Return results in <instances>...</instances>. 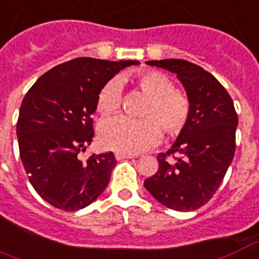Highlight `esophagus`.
I'll list each match as a JSON object with an SVG mask.
<instances>
[{
    "mask_svg": "<svg viewBox=\"0 0 259 259\" xmlns=\"http://www.w3.org/2000/svg\"><path fill=\"white\" fill-rule=\"evenodd\" d=\"M134 155H129V153H122V152H116L115 159L116 160H122V159H133Z\"/></svg>",
    "mask_w": 259,
    "mask_h": 259,
    "instance_id": "esophagus-1",
    "label": "esophagus"
}]
</instances>
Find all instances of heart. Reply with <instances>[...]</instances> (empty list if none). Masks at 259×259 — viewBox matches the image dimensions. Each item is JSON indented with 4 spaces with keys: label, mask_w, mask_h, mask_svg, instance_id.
Wrapping results in <instances>:
<instances>
[{
    "label": "heart",
    "mask_w": 259,
    "mask_h": 259,
    "mask_svg": "<svg viewBox=\"0 0 259 259\" xmlns=\"http://www.w3.org/2000/svg\"><path fill=\"white\" fill-rule=\"evenodd\" d=\"M134 80L151 96L145 119L115 116L104 121L99 130L100 144L107 149L122 153H140L160 143L163 129L169 136H177L187 125L190 116L189 99L174 90L168 76L157 70H145L136 74ZM122 102V82L112 78L106 82L98 95V110L102 114L115 112Z\"/></svg>",
    "instance_id": "1"
}]
</instances>
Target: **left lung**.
<instances>
[{"label":"left lung","instance_id":"8db88e82","mask_svg":"<svg viewBox=\"0 0 259 259\" xmlns=\"http://www.w3.org/2000/svg\"><path fill=\"white\" fill-rule=\"evenodd\" d=\"M149 66L177 74L190 103L186 127L167 153H159V169L144 186L167 208L190 212L205 205L234 159L238 115L226 88L204 69L185 59L147 61ZM177 153L176 160L168 155Z\"/></svg>","mask_w":259,"mask_h":259}]
</instances>
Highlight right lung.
Wrapping results in <instances>:
<instances>
[{
    "label": "right lung",
    "instance_id": "right-lung-1",
    "mask_svg": "<svg viewBox=\"0 0 259 259\" xmlns=\"http://www.w3.org/2000/svg\"><path fill=\"white\" fill-rule=\"evenodd\" d=\"M138 61L84 57L57 65L21 102L16 133L20 157L43 200L66 212L92 204L107 187L116 160L112 152L78 157L92 143L98 95L122 69Z\"/></svg>",
    "mask_w": 259,
    "mask_h": 259
}]
</instances>
